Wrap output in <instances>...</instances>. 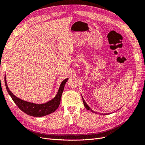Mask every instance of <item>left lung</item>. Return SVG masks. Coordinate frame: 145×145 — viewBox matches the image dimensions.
<instances>
[{
  "mask_svg": "<svg viewBox=\"0 0 145 145\" xmlns=\"http://www.w3.org/2000/svg\"><path fill=\"white\" fill-rule=\"evenodd\" d=\"M82 100H83V102H84V106H85V107L86 108H87V110H90L91 112H92L93 113H96L97 112H94L93 110H92L91 109H90V106H89L86 103V102H85V101L84 100V98H83V97H82ZM103 115H108V113H104Z\"/></svg>",
  "mask_w": 145,
  "mask_h": 145,
  "instance_id": "8db88e82",
  "label": "left lung"
}]
</instances>
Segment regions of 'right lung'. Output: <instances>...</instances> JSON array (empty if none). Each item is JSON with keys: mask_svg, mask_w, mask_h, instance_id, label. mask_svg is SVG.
Here are the masks:
<instances>
[{"mask_svg": "<svg viewBox=\"0 0 145 145\" xmlns=\"http://www.w3.org/2000/svg\"><path fill=\"white\" fill-rule=\"evenodd\" d=\"M68 80H69V78H66L61 82L57 93L53 99L45 103L37 104L24 101L15 96L12 93L11 91L9 90L7 84V82H6L5 75V84L6 89H7V91H8L9 95L11 97L12 99L14 101V103L24 113H25L30 116L36 117H40L49 115V114L54 112L58 108L60 103L61 95L63 93L65 85Z\"/></svg>", "mask_w": 145, "mask_h": 145, "instance_id": "1", "label": "right lung"}]
</instances>
